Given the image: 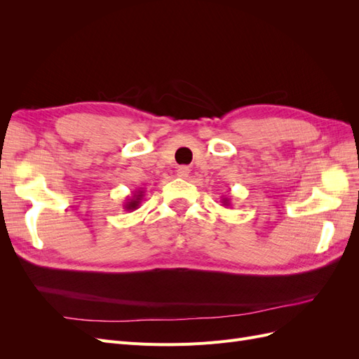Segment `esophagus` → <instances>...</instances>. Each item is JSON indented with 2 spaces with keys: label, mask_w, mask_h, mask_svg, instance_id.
I'll use <instances>...</instances> for the list:
<instances>
[{
  "label": "esophagus",
  "mask_w": 359,
  "mask_h": 359,
  "mask_svg": "<svg viewBox=\"0 0 359 359\" xmlns=\"http://www.w3.org/2000/svg\"><path fill=\"white\" fill-rule=\"evenodd\" d=\"M189 173H190V168H189V166H180V168L177 169V175H178L180 178H187Z\"/></svg>",
  "instance_id": "esophagus-1"
}]
</instances>
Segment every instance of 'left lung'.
Listing matches in <instances>:
<instances>
[{"label": "left lung", "mask_w": 359, "mask_h": 359, "mask_svg": "<svg viewBox=\"0 0 359 359\" xmlns=\"http://www.w3.org/2000/svg\"><path fill=\"white\" fill-rule=\"evenodd\" d=\"M222 203H223V206H229L231 205V199L229 198H222Z\"/></svg>", "instance_id": "1"}]
</instances>
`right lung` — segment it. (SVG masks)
<instances>
[{
	"mask_svg": "<svg viewBox=\"0 0 359 359\" xmlns=\"http://www.w3.org/2000/svg\"><path fill=\"white\" fill-rule=\"evenodd\" d=\"M144 196H145V191L144 190H136L133 193V196H130L127 199V202L124 203V210L126 211H135V210H137L139 205H140V201L144 199Z\"/></svg>",
	"mask_w": 359,
	"mask_h": 359,
	"instance_id": "1",
	"label": "right lung"
}]
</instances>
